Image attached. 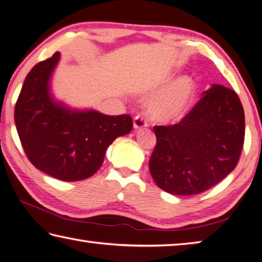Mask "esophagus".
Returning <instances> with one entry per match:
<instances>
[{
    "instance_id": "esophagus-1",
    "label": "esophagus",
    "mask_w": 262,
    "mask_h": 262,
    "mask_svg": "<svg viewBox=\"0 0 262 262\" xmlns=\"http://www.w3.org/2000/svg\"><path fill=\"white\" fill-rule=\"evenodd\" d=\"M146 126H147V124H146V120H145L144 117L141 116V115H137L134 118V128H135V129H141V128H144Z\"/></svg>"
}]
</instances>
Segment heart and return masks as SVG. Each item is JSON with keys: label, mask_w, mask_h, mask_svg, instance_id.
Instances as JSON below:
<instances>
[{"label": "heart", "mask_w": 262, "mask_h": 262, "mask_svg": "<svg viewBox=\"0 0 262 262\" xmlns=\"http://www.w3.org/2000/svg\"><path fill=\"white\" fill-rule=\"evenodd\" d=\"M196 86L189 77H184L176 81L165 94L157 97L148 105V114L151 118L169 124L175 122L185 116L195 97Z\"/></svg>", "instance_id": "b5f03b06"}]
</instances>
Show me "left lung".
<instances>
[{"mask_svg": "<svg viewBox=\"0 0 262 262\" xmlns=\"http://www.w3.org/2000/svg\"><path fill=\"white\" fill-rule=\"evenodd\" d=\"M157 145L148 161L157 185L175 195L207 191L236 167L245 135L238 95L212 85L172 126H155Z\"/></svg>", "mask_w": 262, "mask_h": 262, "instance_id": "1", "label": "left lung"}]
</instances>
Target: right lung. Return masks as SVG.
Returning <instances> with one entry per match:
<instances>
[{"label":"right lung","mask_w":262,"mask_h":262,"mask_svg":"<svg viewBox=\"0 0 262 262\" xmlns=\"http://www.w3.org/2000/svg\"><path fill=\"white\" fill-rule=\"evenodd\" d=\"M59 60L55 52L29 71L15 103L14 121L26 156L38 170L77 182L99 170L107 146L130 133L133 120L129 115L74 110L55 101L50 80Z\"/></svg>","instance_id":"right-lung-1"}]
</instances>
